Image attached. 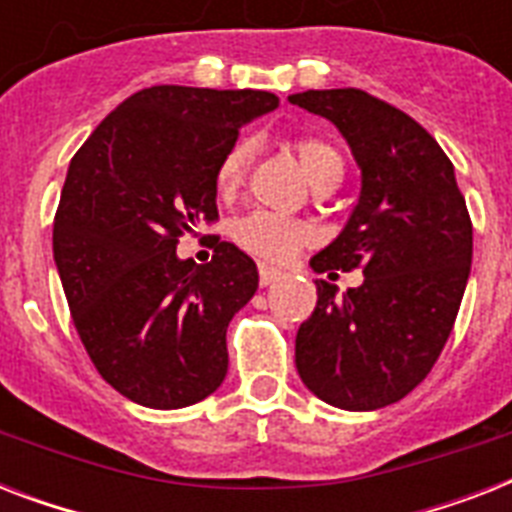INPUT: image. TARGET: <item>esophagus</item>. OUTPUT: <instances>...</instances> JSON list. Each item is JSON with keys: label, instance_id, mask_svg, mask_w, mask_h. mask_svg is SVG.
Segmentation results:
<instances>
[{"label": "esophagus", "instance_id": "34e87169", "mask_svg": "<svg viewBox=\"0 0 512 512\" xmlns=\"http://www.w3.org/2000/svg\"><path fill=\"white\" fill-rule=\"evenodd\" d=\"M281 276H284V273H281L279 268H273V265L260 263V284H263V287H271L273 281H279Z\"/></svg>", "mask_w": 512, "mask_h": 512}]
</instances>
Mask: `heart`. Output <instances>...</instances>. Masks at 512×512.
<instances>
[{"label": "heart", "instance_id": "1", "mask_svg": "<svg viewBox=\"0 0 512 512\" xmlns=\"http://www.w3.org/2000/svg\"><path fill=\"white\" fill-rule=\"evenodd\" d=\"M292 151L316 191H332L340 185L342 175H345V162L332 143L321 138H297L292 140ZM249 159H252V146L247 140H239L225 151L215 170V188L220 196H233L239 191V185L247 177ZM231 233L241 249H247L263 260H273V263H284L303 244L311 241V225L295 220V217L265 212V209H255V212L239 217L233 223Z\"/></svg>", "mask_w": 512, "mask_h": 512}]
</instances>
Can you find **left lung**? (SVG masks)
<instances>
[{"label":"left lung","mask_w":512,"mask_h":512,"mask_svg":"<svg viewBox=\"0 0 512 512\" xmlns=\"http://www.w3.org/2000/svg\"><path fill=\"white\" fill-rule=\"evenodd\" d=\"M289 103L335 124L361 170L348 223L311 268L364 271L342 295L316 281V311L297 329V374L321 401L372 412L401 401L441 356L470 276L473 225L449 156L412 116L353 87Z\"/></svg>","instance_id":"8db88e82"}]
</instances>
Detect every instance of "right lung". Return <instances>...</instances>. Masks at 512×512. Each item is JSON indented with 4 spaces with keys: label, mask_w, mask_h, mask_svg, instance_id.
<instances>
[{
    "label": "right lung",
    "mask_w": 512,
    "mask_h": 512,
    "mask_svg": "<svg viewBox=\"0 0 512 512\" xmlns=\"http://www.w3.org/2000/svg\"><path fill=\"white\" fill-rule=\"evenodd\" d=\"M276 106L265 90L148 87L68 164L52 225L60 284L95 369L135 404L180 409L223 385L225 332L257 265L231 241L207 265L175 249L217 217L215 170L241 127Z\"/></svg>",
    "instance_id": "obj_1"
}]
</instances>
